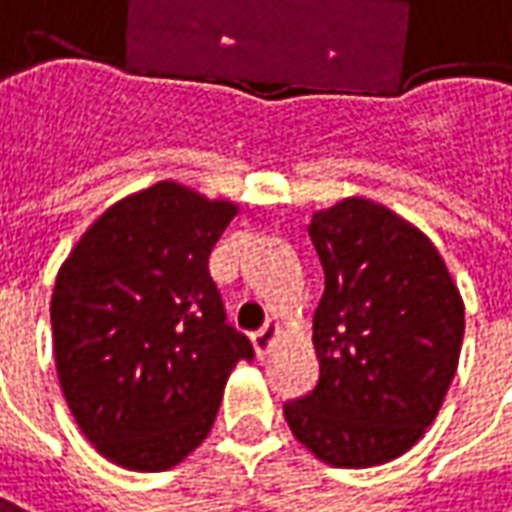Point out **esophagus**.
Listing matches in <instances>:
<instances>
[{
  "label": "esophagus",
  "mask_w": 512,
  "mask_h": 512,
  "mask_svg": "<svg viewBox=\"0 0 512 512\" xmlns=\"http://www.w3.org/2000/svg\"><path fill=\"white\" fill-rule=\"evenodd\" d=\"M276 337H278V323L267 320L262 329L253 334V348H256V354H259V357H267V354H270V348H273V343H276Z\"/></svg>",
  "instance_id": "1"
}]
</instances>
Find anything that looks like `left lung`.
I'll use <instances>...</instances> for the list:
<instances>
[{"label": "left lung", "mask_w": 512, "mask_h": 512, "mask_svg": "<svg viewBox=\"0 0 512 512\" xmlns=\"http://www.w3.org/2000/svg\"><path fill=\"white\" fill-rule=\"evenodd\" d=\"M326 290L312 320L320 379L284 404L292 435L334 468L390 463L424 438L457 373L465 309L412 222L345 197L309 222Z\"/></svg>", "instance_id": "8db88e82"}]
</instances>
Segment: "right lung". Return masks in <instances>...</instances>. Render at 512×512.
Wrapping results in <instances>:
<instances>
[{"mask_svg": "<svg viewBox=\"0 0 512 512\" xmlns=\"http://www.w3.org/2000/svg\"><path fill=\"white\" fill-rule=\"evenodd\" d=\"M239 206L161 181L94 220L52 292L58 379L105 460L167 471L195 451L250 340L225 323L209 273Z\"/></svg>", "mask_w": 512, "mask_h": 512, "instance_id": "1", "label": "right lung"}]
</instances>
